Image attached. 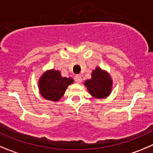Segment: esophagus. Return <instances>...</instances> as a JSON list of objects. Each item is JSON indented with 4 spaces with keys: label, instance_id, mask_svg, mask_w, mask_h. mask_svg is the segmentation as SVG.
<instances>
[{
    "label": "esophagus",
    "instance_id": "esophagus-1",
    "mask_svg": "<svg viewBox=\"0 0 153 153\" xmlns=\"http://www.w3.org/2000/svg\"><path fill=\"white\" fill-rule=\"evenodd\" d=\"M74 79H75V82L76 83H80L82 82V76L80 75H76Z\"/></svg>",
    "mask_w": 153,
    "mask_h": 153
}]
</instances>
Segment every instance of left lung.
Masks as SVG:
<instances>
[{
  "instance_id": "obj_1",
  "label": "left lung",
  "mask_w": 153,
  "mask_h": 153,
  "mask_svg": "<svg viewBox=\"0 0 153 153\" xmlns=\"http://www.w3.org/2000/svg\"><path fill=\"white\" fill-rule=\"evenodd\" d=\"M91 78L84 82L88 93L94 98L104 99L108 97L113 90V81L107 71L96 67L91 74Z\"/></svg>"
}]
</instances>
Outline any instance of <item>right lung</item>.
I'll return each instance as SVG.
<instances>
[{"label":"right lung","instance_id":"add662e5","mask_svg":"<svg viewBox=\"0 0 153 153\" xmlns=\"http://www.w3.org/2000/svg\"><path fill=\"white\" fill-rule=\"evenodd\" d=\"M73 83L72 78L63 77L58 70H47L39 78V92L46 100L56 102L63 97L68 85Z\"/></svg>","mask_w":153,"mask_h":153}]
</instances>
